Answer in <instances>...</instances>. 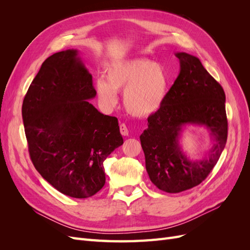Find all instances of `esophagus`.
Wrapping results in <instances>:
<instances>
[{
	"label": "esophagus",
	"instance_id": "obj_1",
	"mask_svg": "<svg viewBox=\"0 0 250 250\" xmlns=\"http://www.w3.org/2000/svg\"><path fill=\"white\" fill-rule=\"evenodd\" d=\"M120 131H121V134L124 135V137H126V135H128V133H129V131H128L127 126L124 123H121L120 124Z\"/></svg>",
	"mask_w": 250,
	"mask_h": 250
}]
</instances>
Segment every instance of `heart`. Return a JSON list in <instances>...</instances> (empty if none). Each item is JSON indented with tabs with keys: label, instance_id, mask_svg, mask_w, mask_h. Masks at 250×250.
<instances>
[{
	"label": "heart",
	"instance_id": "b5f03b06",
	"mask_svg": "<svg viewBox=\"0 0 250 250\" xmlns=\"http://www.w3.org/2000/svg\"><path fill=\"white\" fill-rule=\"evenodd\" d=\"M107 81L99 78L96 90L100 102L115 106L117 92L124 90V105L131 116L147 118L162 107L169 89V76L164 66L147 58H132L112 63Z\"/></svg>",
	"mask_w": 250,
	"mask_h": 250
}]
</instances>
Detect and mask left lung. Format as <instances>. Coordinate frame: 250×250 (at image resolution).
<instances>
[{"label":"left lung","instance_id":"1","mask_svg":"<svg viewBox=\"0 0 250 250\" xmlns=\"http://www.w3.org/2000/svg\"><path fill=\"white\" fill-rule=\"evenodd\" d=\"M175 55L179 75L140 137L150 180L167 193L188 190L208 176L225 147L229 126L222 86L197 57L185 52ZM188 124L206 125L210 130L214 144L208 158L192 161L181 151L179 134Z\"/></svg>","mask_w":250,"mask_h":250}]
</instances>
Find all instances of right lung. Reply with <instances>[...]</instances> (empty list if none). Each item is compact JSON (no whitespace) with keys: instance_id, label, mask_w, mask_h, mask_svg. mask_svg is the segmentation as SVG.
<instances>
[{"instance_id":"add662e5","label":"right lung","mask_w":250,"mask_h":250,"mask_svg":"<svg viewBox=\"0 0 250 250\" xmlns=\"http://www.w3.org/2000/svg\"><path fill=\"white\" fill-rule=\"evenodd\" d=\"M96 94L78 51L66 50L44 60L22 101V122L35 169L73 198H87L101 190L103 162L123 144L118 119L89 103Z\"/></svg>"}]
</instances>
